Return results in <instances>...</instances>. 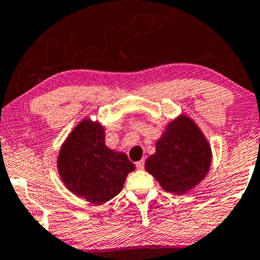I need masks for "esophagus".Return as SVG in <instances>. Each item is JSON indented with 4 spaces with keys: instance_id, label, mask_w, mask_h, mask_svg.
<instances>
[{
    "instance_id": "esophagus-1",
    "label": "esophagus",
    "mask_w": 260,
    "mask_h": 260,
    "mask_svg": "<svg viewBox=\"0 0 260 260\" xmlns=\"http://www.w3.org/2000/svg\"><path fill=\"white\" fill-rule=\"evenodd\" d=\"M136 166H137V169H139V170H141V169H144V166H145V160H144V159H141V160L137 161L136 162Z\"/></svg>"
}]
</instances>
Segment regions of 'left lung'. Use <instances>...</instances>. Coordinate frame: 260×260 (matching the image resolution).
<instances>
[{
    "instance_id": "1",
    "label": "left lung",
    "mask_w": 260,
    "mask_h": 260,
    "mask_svg": "<svg viewBox=\"0 0 260 260\" xmlns=\"http://www.w3.org/2000/svg\"><path fill=\"white\" fill-rule=\"evenodd\" d=\"M155 146V153L147 158L145 168L166 191L184 193L209 170V144L186 116L172 121Z\"/></svg>"
}]
</instances>
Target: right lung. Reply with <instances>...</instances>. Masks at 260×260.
<instances>
[{
  "mask_svg": "<svg viewBox=\"0 0 260 260\" xmlns=\"http://www.w3.org/2000/svg\"><path fill=\"white\" fill-rule=\"evenodd\" d=\"M134 164L105 144L101 124L83 121L61 147L58 170L65 185L89 202L105 203L121 191Z\"/></svg>",
  "mask_w": 260,
  "mask_h": 260,
  "instance_id": "obj_1",
  "label": "right lung"
}]
</instances>
